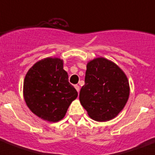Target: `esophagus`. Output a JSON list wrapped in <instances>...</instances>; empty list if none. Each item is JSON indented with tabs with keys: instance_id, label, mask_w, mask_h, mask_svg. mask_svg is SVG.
<instances>
[{
	"instance_id": "obj_1",
	"label": "esophagus",
	"mask_w": 155,
	"mask_h": 155,
	"mask_svg": "<svg viewBox=\"0 0 155 155\" xmlns=\"http://www.w3.org/2000/svg\"><path fill=\"white\" fill-rule=\"evenodd\" d=\"M74 87H75V89H76L77 91L79 93V91H80V86H79V85H74Z\"/></svg>"
}]
</instances>
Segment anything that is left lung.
<instances>
[{"label":"left lung","mask_w":155,"mask_h":155,"mask_svg":"<svg viewBox=\"0 0 155 155\" xmlns=\"http://www.w3.org/2000/svg\"><path fill=\"white\" fill-rule=\"evenodd\" d=\"M85 85L79 100L90 118L104 122L115 118L124 108L130 93L124 72L116 63L104 58L88 62Z\"/></svg>","instance_id":"obj_1"}]
</instances>
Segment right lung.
I'll return each mask as SVG.
<instances>
[{"label": "right lung", "mask_w": 155, "mask_h": 155, "mask_svg": "<svg viewBox=\"0 0 155 155\" xmlns=\"http://www.w3.org/2000/svg\"><path fill=\"white\" fill-rule=\"evenodd\" d=\"M23 93L29 109L49 122L61 120L78 97L58 58H46L35 63L25 76Z\"/></svg>", "instance_id": "obj_1"}]
</instances>
